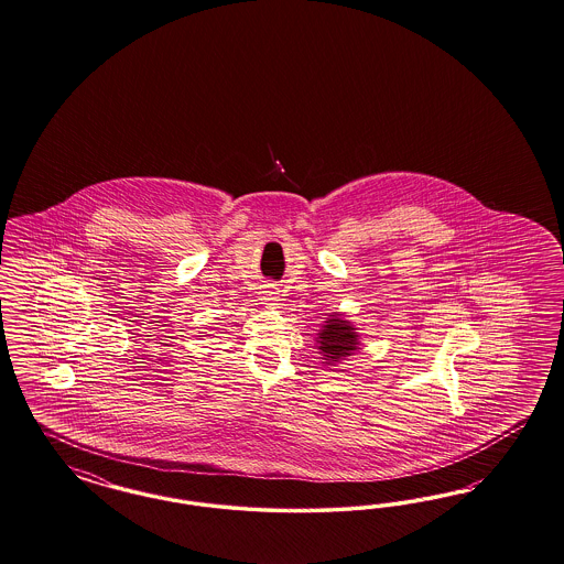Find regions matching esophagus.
<instances>
[{
  "label": "esophagus",
  "mask_w": 564,
  "mask_h": 564,
  "mask_svg": "<svg viewBox=\"0 0 564 564\" xmlns=\"http://www.w3.org/2000/svg\"><path fill=\"white\" fill-rule=\"evenodd\" d=\"M260 297H262L264 304H274V302L279 300V295H276V292H274L272 288H267L264 292H260Z\"/></svg>",
  "instance_id": "obj_1"
}]
</instances>
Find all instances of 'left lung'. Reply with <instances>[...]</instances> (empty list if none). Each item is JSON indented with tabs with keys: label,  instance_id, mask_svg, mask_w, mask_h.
<instances>
[{
	"label": "left lung",
	"instance_id": "obj_1",
	"mask_svg": "<svg viewBox=\"0 0 564 564\" xmlns=\"http://www.w3.org/2000/svg\"><path fill=\"white\" fill-rule=\"evenodd\" d=\"M316 348L323 356V362L335 367L360 350V335L344 314L330 312L325 325L316 333Z\"/></svg>",
	"mask_w": 564,
	"mask_h": 564
}]
</instances>
